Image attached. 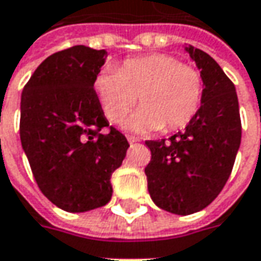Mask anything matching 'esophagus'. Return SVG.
Masks as SVG:
<instances>
[{
	"mask_svg": "<svg viewBox=\"0 0 261 261\" xmlns=\"http://www.w3.org/2000/svg\"><path fill=\"white\" fill-rule=\"evenodd\" d=\"M127 141H129V144H135V142H138V138L127 135Z\"/></svg>",
	"mask_w": 261,
	"mask_h": 261,
	"instance_id": "1",
	"label": "esophagus"
}]
</instances>
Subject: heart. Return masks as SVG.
Masks as SVG:
<instances>
[{
  "mask_svg": "<svg viewBox=\"0 0 261 261\" xmlns=\"http://www.w3.org/2000/svg\"><path fill=\"white\" fill-rule=\"evenodd\" d=\"M95 94L110 122H120L136 105L141 107L126 120L136 132L166 127L178 130L200 110L205 83L199 71L170 55L126 59L117 71H105L94 81Z\"/></svg>",
  "mask_w": 261,
  "mask_h": 261,
  "instance_id": "1",
  "label": "heart"
}]
</instances>
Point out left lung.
<instances>
[{"mask_svg": "<svg viewBox=\"0 0 261 261\" xmlns=\"http://www.w3.org/2000/svg\"><path fill=\"white\" fill-rule=\"evenodd\" d=\"M200 69L205 94L195 119L168 139L146 141L148 192L158 207L175 215L205 209L224 189L241 142L236 87L206 52L189 46Z\"/></svg>", "mask_w": 261, "mask_h": 261, "instance_id": "obj_1", "label": "left lung"}]
</instances>
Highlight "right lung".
<instances>
[{
	"label": "right lung",
	"instance_id": "obj_1",
	"mask_svg": "<svg viewBox=\"0 0 261 261\" xmlns=\"http://www.w3.org/2000/svg\"><path fill=\"white\" fill-rule=\"evenodd\" d=\"M107 52L78 45L37 66L21 93L20 139L40 192L66 212H87L112 199L110 178L127 139L109 126L94 81Z\"/></svg>",
	"mask_w": 261,
	"mask_h": 261
}]
</instances>
